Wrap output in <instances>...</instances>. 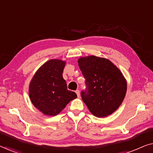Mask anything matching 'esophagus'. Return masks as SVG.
I'll use <instances>...</instances> for the list:
<instances>
[{
    "mask_svg": "<svg viewBox=\"0 0 153 153\" xmlns=\"http://www.w3.org/2000/svg\"><path fill=\"white\" fill-rule=\"evenodd\" d=\"M75 93H76V95H77V97H80V92H79V90H76V92H75Z\"/></svg>",
    "mask_w": 153,
    "mask_h": 153,
    "instance_id": "esophagus-1",
    "label": "esophagus"
}]
</instances>
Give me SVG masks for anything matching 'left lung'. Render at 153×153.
I'll return each instance as SVG.
<instances>
[{"instance_id": "left-lung-1", "label": "left lung", "mask_w": 153, "mask_h": 153, "mask_svg": "<svg viewBox=\"0 0 153 153\" xmlns=\"http://www.w3.org/2000/svg\"><path fill=\"white\" fill-rule=\"evenodd\" d=\"M78 63L86 85L81 97L92 114L103 118L116 111L127 92L120 70L109 60L95 56L81 57Z\"/></svg>"}]
</instances>
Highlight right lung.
Masks as SVG:
<instances>
[{
	"instance_id": "1",
	"label": "right lung",
	"mask_w": 153,
	"mask_h": 153,
	"mask_svg": "<svg viewBox=\"0 0 153 153\" xmlns=\"http://www.w3.org/2000/svg\"><path fill=\"white\" fill-rule=\"evenodd\" d=\"M66 62L48 60L39 68L29 85V97L35 107L47 116L59 114L71 100L77 97L69 91L62 77Z\"/></svg>"
}]
</instances>
